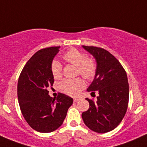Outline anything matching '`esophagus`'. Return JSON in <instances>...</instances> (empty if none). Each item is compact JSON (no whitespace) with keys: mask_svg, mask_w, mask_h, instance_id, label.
<instances>
[{"mask_svg":"<svg viewBox=\"0 0 147 147\" xmlns=\"http://www.w3.org/2000/svg\"><path fill=\"white\" fill-rule=\"evenodd\" d=\"M79 100H80V98H74V102H77Z\"/></svg>","mask_w":147,"mask_h":147,"instance_id":"esophagus-1","label":"esophagus"}]
</instances>
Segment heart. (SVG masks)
Listing matches in <instances>:
<instances>
[{"label":"heart","mask_w":147,"mask_h":147,"mask_svg":"<svg viewBox=\"0 0 147 147\" xmlns=\"http://www.w3.org/2000/svg\"><path fill=\"white\" fill-rule=\"evenodd\" d=\"M63 59L68 63L74 65L78 67V74L90 80L96 75V65L90 58L87 57L85 54L77 49H72L67 51L63 55ZM51 73L54 79H60L62 75V65L57 60H54L51 63ZM85 83L81 78L75 80H65L59 85V90L67 95L74 96L77 94L82 89L85 88Z\"/></svg>","instance_id":"heart-1"}]
</instances>
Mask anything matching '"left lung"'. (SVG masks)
Returning <instances> with one entry per match:
<instances>
[{
	"label": "left lung",
	"instance_id": "left-lung-1",
	"mask_svg": "<svg viewBox=\"0 0 147 147\" xmlns=\"http://www.w3.org/2000/svg\"><path fill=\"white\" fill-rule=\"evenodd\" d=\"M96 61L94 80L88 92L98 93L96 100L89 99L90 107L82 114L85 125L98 133L110 132L117 127L125 115L129 102L127 73L119 61L105 49L82 45Z\"/></svg>",
	"mask_w": 147,
	"mask_h": 147
}]
</instances>
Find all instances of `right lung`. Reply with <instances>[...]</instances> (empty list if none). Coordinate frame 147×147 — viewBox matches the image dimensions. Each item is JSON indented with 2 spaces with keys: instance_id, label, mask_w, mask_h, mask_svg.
I'll use <instances>...</instances> for the list:
<instances>
[{
  "instance_id": "right-lung-1",
  "label": "right lung",
  "mask_w": 147,
  "mask_h": 147,
  "mask_svg": "<svg viewBox=\"0 0 147 147\" xmlns=\"http://www.w3.org/2000/svg\"><path fill=\"white\" fill-rule=\"evenodd\" d=\"M59 46L42 49L35 53L23 67L18 83V97L23 117L32 129L51 132L62 124L73 98L59 93L49 95L47 88L54 80L51 63Z\"/></svg>"
}]
</instances>
